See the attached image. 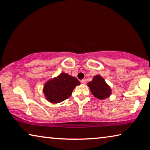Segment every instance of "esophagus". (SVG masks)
<instances>
[{"mask_svg":"<svg viewBox=\"0 0 150 150\" xmlns=\"http://www.w3.org/2000/svg\"><path fill=\"white\" fill-rule=\"evenodd\" d=\"M81 83H83V84H85V83H87V79H85L81 80Z\"/></svg>","mask_w":150,"mask_h":150,"instance_id":"obj_1","label":"esophagus"}]
</instances>
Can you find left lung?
<instances>
[{"label": "left lung", "mask_w": 150, "mask_h": 150, "mask_svg": "<svg viewBox=\"0 0 150 150\" xmlns=\"http://www.w3.org/2000/svg\"><path fill=\"white\" fill-rule=\"evenodd\" d=\"M93 95L98 99H104L108 97L111 94V89L106 84L104 79L100 75H96L93 81L87 83Z\"/></svg>", "instance_id": "obj_1"}]
</instances>
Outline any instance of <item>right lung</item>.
I'll return each instance as SVG.
<instances>
[{"label": "right lung", "mask_w": 150, "mask_h": 150, "mask_svg": "<svg viewBox=\"0 0 150 150\" xmlns=\"http://www.w3.org/2000/svg\"><path fill=\"white\" fill-rule=\"evenodd\" d=\"M79 84L80 82L77 78L62 73L45 83L44 93L50 102L61 103L69 98L76 86Z\"/></svg>", "instance_id": "1"}]
</instances>
